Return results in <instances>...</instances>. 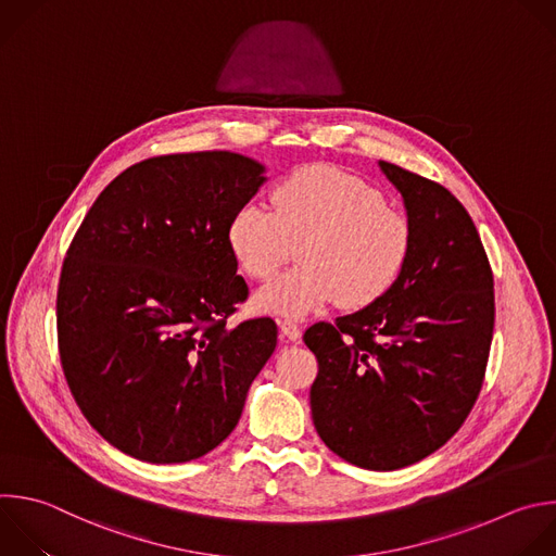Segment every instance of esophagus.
I'll list each match as a JSON object with an SVG mask.
<instances>
[{
  "label": "esophagus",
  "mask_w": 556,
  "mask_h": 556,
  "mask_svg": "<svg viewBox=\"0 0 556 556\" xmlns=\"http://www.w3.org/2000/svg\"><path fill=\"white\" fill-rule=\"evenodd\" d=\"M279 331L290 342H299L301 340V327L294 320H288V318L279 320Z\"/></svg>",
  "instance_id": "esophagus-1"
}]
</instances>
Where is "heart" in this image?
<instances>
[{
	"instance_id": "heart-1",
	"label": "heart",
	"mask_w": 556,
	"mask_h": 556,
	"mask_svg": "<svg viewBox=\"0 0 556 556\" xmlns=\"http://www.w3.org/2000/svg\"><path fill=\"white\" fill-rule=\"evenodd\" d=\"M227 242L253 279L270 277L299 247L301 266L264 283L253 307L303 318L333 301L357 309L387 294L408 262L413 231L371 185L331 165H309L277 185L273 210L240 207Z\"/></svg>"
}]
</instances>
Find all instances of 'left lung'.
Returning a JSON list of instances; mask_svg holds the SVG:
<instances>
[{"mask_svg":"<svg viewBox=\"0 0 556 556\" xmlns=\"http://www.w3.org/2000/svg\"><path fill=\"white\" fill-rule=\"evenodd\" d=\"M413 231L393 288L303 336L318 359L309 389L323 443L342 460L395 471L445 445L482 387L493 338V275L465 207L443 185L389 161Z\"/></svg>","mask_w":556,"mask_h":556,"instance_id":"8db88e82","label":"left lung"}]
</instances>
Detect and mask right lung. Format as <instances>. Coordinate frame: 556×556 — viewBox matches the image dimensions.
<instances>
[{"label": "right lung", "instance_id": "obj_1", "mask_svg": "<svg viewBox=\"0 0 556 556\" xmlns=\"http://www.w3.org/2000/svg\"><path fill=\"white\" fill-rule=\"evenodd\" d=\"M266 178L229 150L146 159L106 185L67 251L63 371L87 421L137 460L218 447L277 346L270 318L227 327L249 294L227 229Z\"/></svg>", "mask_w": 556, "mask_h": 556}]
</instances>
